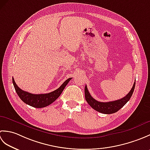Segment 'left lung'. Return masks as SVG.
Returning a JSON list of instances; mask_svg holds the SVG:
<instances>
[{"mask_svg":"<svg viewBox=\"0 0 150 150\" xmlns=\"http://www.w3.org/2000/svg\"><path fill=\"white\" fill-rule=\"evenodd\" d=\"M135 86V82L133 85L132 90H130L129 93L126 95V97H123L120 99L107 102V103H103V102L97 101L91 96L90 92L88 91L86 85L85 86L84 93H85V98L86 100L88 102L89 105L98 112L104 113V114H111L117 112L120 109H121L124 105H125L131 98L132 95L133 93Z\"/></svg>","mask_w":150,"mask_h":150,"instance_id":"1","label":"left lung"}]
</instances>
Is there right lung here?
Masks as SVG:
<instances>
[{
	"label": "right lung",
	"mask_w": 150,
	"mask_h": 150,
	"mask_svg": "<svg viewBox=\"0 0 150 150\" xmlns=\"http://www.w3.org/2000/svg\"><path fill=\"white\" fill-rule=\"evenodd\" d=\"M71 79V78H69L68 79H67L56 90L50 92L49 93L44 94H32L28 93V92L22 90L20 88L18 87V86L15 83L13 77L12 79V81L14 86L15 90L16 92H17L18 96L20 97L21 99L24 103L34 108H40L46 107L53 103L60 96V94L62 93L64 89L65 88L66 86L68 84Z\"/></svg>",
	"instance_id": "obj_1"
}]
</instances>
